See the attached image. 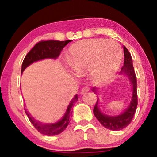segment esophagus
Masks as SVG:
<instances>
[{"instance_id":"34e87169","label":"esophagus","mask_w":157,"mask_h":157,"mask_svg":"<svg viewBox=\"0 0 157 157\" xmlns=\"http://www.w3.org/2000/svg\"><path fill=\"white\" fill-rule=\"evenodd\" d=\"M90 89H90L89 86H84V87L82 89V91H81V93L84 94V93L87 92V91H90Z\"/></svg>"}]
</instances>
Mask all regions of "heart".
<instances>
[{"instance_id": "1", "label": "heart", "mask_w": 157, "mask_h": 157, "mask_svg": "<svg viewBox=\"0 0 157 157\" xmlns=\"http://www.w3.org/2000/svg\"><path fill=\"white\" fill-rule=\"evenodd\" d=\"M122 49L117 43L103 39L81 41L71 46L68 63L78 75L89 71L97 83L105 82L113 77L121 63Z\"/></svg>"}]
</instances>
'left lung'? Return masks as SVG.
<instances>
[{
    "label": "left lung",
    "mask_w": 157,
    "mask_h": 157,
    "mask_svg": "<svg viewBox=\"0 0 157 157\" xmlns=\"http://www.w3.org/2000/svg\"><path fill=\"white\" fill-rule=\"evenodd\" d=\"M120 73L125 75L133 85V96L130 105L121 114L115 117H110L103 114L98 107V100L94 108V114L98 121L106 128L111 131H120L125 128L132 121L134 113L137 107V89H136V77L133 66L132 57L128 50L124 46V66L121 68ZM94 92L97 93L96 89H92Z\"/></svg>",
    "instance_id": "1"
}]
</instances>
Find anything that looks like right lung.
I'll use <instances>...</instances> for the list:
<instances>
[{
    "label": "right lung",
    "instance_id": "1",
    "mask_svg": "<svg viewBox=\"0 0 157 157\" xmlns=\"http://www.w3.org/2000/svg\"><path fill=\"white\" fill-rule=\"evenodd\" d=\"M71 41V40H68L65 41L42 40L38 42L25 57L22 63L21 72L24 71L27 66L35 61L43 60L45 58H57L60 55V52L64 46H66ZM77 100H78V97H77V95H75V97L68 105L63 117L61 119L60 121L54 124H46V125L41 124L40 122L34 120V118L29 114L26 109H25V112L28 116L29 120L31 122V123L40 134L48 135V136L57 135L62 133L69 124L71 114H72L71 108Z\"/></svg>",
    "mask_w": 157,
    "mask_h": 157
}]
</instances>
